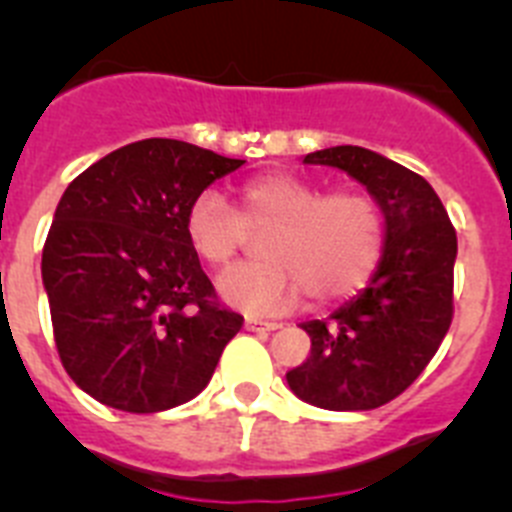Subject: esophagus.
<instances>
[{
	"label": "esophagus",
	"mask_w": 512,
	"mask_h": 512,
	"mask_svg": "<svg viewBox=\"0 0 512 512\" xmlns=\"http://www.w3.org/2000/svg\"><path fill=\"white\" fill-rule=\"evenodd\" d=\"M282 325L271 323V320H256V318H246V330H264V333H271V330H279Z\"/></svg>",
	"instance_id": "esophagus-1"
}]
</instances>
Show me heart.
Instances as JSON below:
<instances>
[{"label":"heart","mask_w":512,"mask_h":512,"mask_svg":"<svg viewBox=\"0 0 512 512\" xmlns=\"http://www.w3.org/2000/svg\"><path fill=\"white\" fill-rule=\"evenodd\" d=\"M269 230L264 261L233 266L220 277V295L246 312H282L307 297L330 307L359 295L384 256L387 220L379 200L361 187L325 192L305 176L271 171L241 187V210L217 192L197 194L184 217L192 251L205 264H230L248 233Z\"/></svg>","instance_id":"heart-1"}]
</instances>
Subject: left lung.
<instances>
[{
    "instance_id": "8db88e82",
    "label": "left lung",
    "mask_w": 512,
    "mask_h": 512,
    "mask_svg": "<svg viewBox=\"0 0 512 512\" xmlns=\"http://www.w3.org/2000/svg\"><path fill=\"white\" fill-rule=\"evenodd\" d=\"M364 184L384 210L387 243L372 282L328 320H307L310 356L289 390L325 410H374L408 390L436 356L454 318L456 230L423 176L369 148L307 153Z\"/></svg>"
}]
</instances>
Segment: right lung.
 <instances>
[{
    "mask_svg": "<svg viewBox=\"0 0 512 512\" xmlns=\"http://www.w3.org/2000/svg\"><path fill=\"white\" fill-rule=\"evenodd\" d=\"M243 164L148 138L99 158L63 192L40 269L63 369L102 405H184L241 330V315L217 302L184 217L197 194Z\"/></svg>",
    "mask_w": 512,
    "mask_h": 512,
    "instance_id": "right-lung-1",
    "label": "right lung"
}]
</instances>
